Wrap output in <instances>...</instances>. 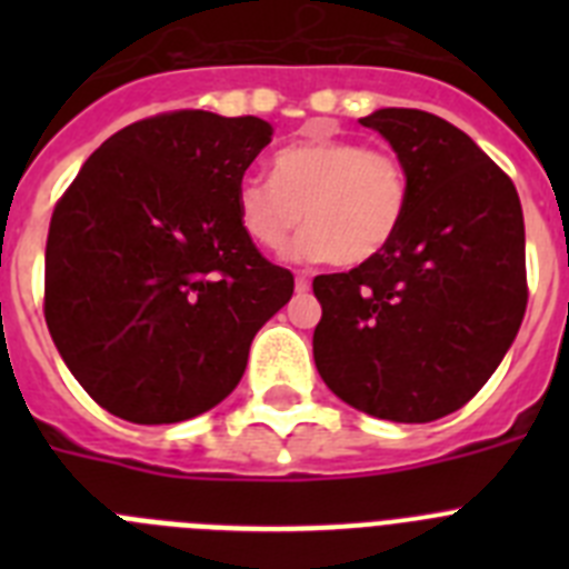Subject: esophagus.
<instances>
[{"mask_svg": "<svg viewBox=\"0 0 569 569\" xmlns=\"http://www.w3.org/2000/svg\"><path fill=\"white\" fill-rule=\"evenodd\" d=\"M308 290H310L308 276H296V293H308Z\"/></svg>", "mask_w": 569, "mask_h": 569, "instance_id": "34e87169", "label": "esophagus"}]
</instances>
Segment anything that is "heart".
I'll return each mask as SVG.
<instances>
[{"mask_svg":"<svg viewBox=\"0 0 569 569\" xmlns=\"http://www.w3.org/2000/svg\"><path fill=\"white\" fill-rule=\"evenodd\" d=\"M244 233L279 250L301 224L299 259H333L359 268L379 259L407 213V176L399 156L353 139H305L281 148L273 179L244 176L236 188Z\"/></svg>","mask_w":569,"mask_h":569,"instance_id":"heart-1","label":"heart"}]
</instances>
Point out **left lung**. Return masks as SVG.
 Here are the masks:
<instances>
[{
    "instance_id": "8db88e82",
    "label": "left lung",
    "mask_w": 569,
    "mask_h": 569,
    "mask_svg": "<svg viewBox=\"0 0 569 569\" xmlns=\"http://www.w3.org/2000/svg\"><path fill=\"white\" fill-rule=\"evenodd\" d=\"M359 122L393 144L407 213L379 259L313 279V359L361 413L425 425L479 393L519 333L525 216L510 176L441 116L381 108Z\"/></svg>"
}]
</instances>
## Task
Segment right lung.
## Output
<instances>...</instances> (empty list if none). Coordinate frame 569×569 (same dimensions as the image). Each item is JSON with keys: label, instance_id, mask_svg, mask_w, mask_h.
Segmentation results:
<instances>
[{"label": "right lung", "instance_id": "1", "mask_svg": "<svg viewBox=\"0 0 569 569\" xmlns=\"http://www.w3.org/2000/svg\"><path fill=\"white\" fill-rule=\"evenodd\" d=\"M273 128L170 110L113 133L53 208L44 321L88 396L133 425H173L239 385L250 341L293 296L236 210Z\"/></svg>", "mask_w": 569, "mask_h": 569}]
</instances>
